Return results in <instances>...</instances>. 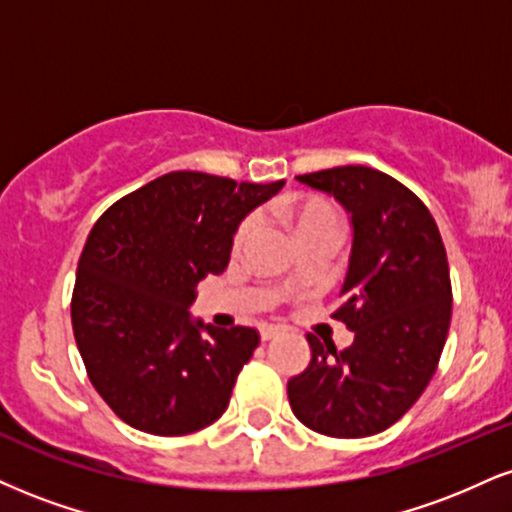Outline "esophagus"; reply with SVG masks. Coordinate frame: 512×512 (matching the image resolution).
I'll use <instances>...</instances> for the list:
<instances>
[{
  "mask_svg": "<svg viewBox=\"0 0 512 512\" xmlns=\"http://www.w3.org/2000/svg\"><path fill=\"white\" fill-rule=\"evenodd\" d=\"M281 331V326H276V324H262L260 326V336H262V341H272V338L279 334Z\"/></svg>",
  "mask_w": 512,
  "mask_h": 512,
  "instance_id": "obj_1",
  "label": "esophagus"
}]
</instances>
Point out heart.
I'll return each instance as SVG.
<instances>
[{"label": "heart", "instance_id": "1", "mask_svg": "<svg viewBox=\"0 0 512 512\" xmlns=\"http://www.w3.org/2000/svg\"><path fill=\"white\" fill-rule=\"evenodd\" d=\"M281 214L286 219L288 229L300 243H312V240H331L336 243L341 233V221H338L336 209L317 195H293L281 202ZM257 219L248 217L240 221L236 236H233V250H243L252 233H255Z\"/></svg>", "mask_w": 512, "mask_h": 512}]
</instances>
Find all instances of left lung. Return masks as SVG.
<instances>
[{"label":"left lung","instance_id":"8db88e82","mask_svg":"<svg viewBox=\"0 0 512 512\" xmlns=\"http://www.w3.org/2000/svg\"><path fill=\"white\" fill-rule=\"evenodd\" d=\"M298 181L350 217L353 248L334 317L355 338L336 350L307 336L310 365L288 381V403L312 432L362 439L398 422L434 377L453 305L446 248L424 202L389 174L336 166Z\"/></svg>","mask_w":512,"mask_h":512}]
</instances>
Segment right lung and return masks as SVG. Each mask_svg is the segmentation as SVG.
<instances>
[{
	"instance_id": "add662e5",
	"label": "right lung",
	"mask_w": 512,
	"mask_h": 512,
	"mask_svg": "<svg viewBox=\"0 0 512 512\" xmlns=\"http://www.w3.org/2000/svg\"><path fill=\"white\" fill-rule=\"evenodd\" d=\"M276 183L171 171L121 197L78 260L71 322L88 377L123 422L183 436L217 422L260 334L190 317L195 288L224 272L240 221Z\"/></svg>"
}]
</instances>
